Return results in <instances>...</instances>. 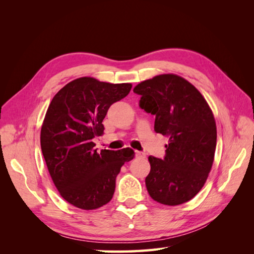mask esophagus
Wrapping results in <instances>:
<instances>
[{
    "mask_svg": "<svg viewBox=\"0 0 254 254\" xmlns=\"http://www.w3.org/2000/svg\"><path fill=\"white\" fill-rule=\"evenodd\" d=\"M135 156H136L137 158H145V157H146L144 152H142V151H137V150H135Z\"/></svg>",
    "mask_w": 254,
    "mask_h": 254,
    "instance_id": "obj_1",
    "label": "esophagus"
}]
</instances>
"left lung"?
<instances>
[{
    "label": "left lung",
    "instance_id": "obj_1",
    "mask_svg": "<svg viewBox=\"0 0 254 254\" xmlns=\"http://www.w3.org/2000/svg\"><path fill=\"white\" fill-rule=\"evenodd\" d=\"M140 107L155 115V131L170 137L163 159L148 157L145 184L150 197L166 205L182 204L202 189L216 149V123L204 97L175 74L158 75L134 87Z\"/></svg>",
    "mask_w": 254,
    "mask_h": 254
}]
</instances>
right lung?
<instances>
[{"mask_svg": "<svg viewBox=\"0 0 254 254\" xmlns=\"http://www.w3.org/2000/svg\"><path fill=\"white\" fill-rule=\"evenodd\" d=\"M131 87L80 77L59 90L49 106L41 150L59 194L76 207L94 210L108 203L121 167L134 157L129 147L97 152L93 142L104 132L110 106L127 96Z\"/></svg>", "mask_w": 254, "mask_h": 254, "instance_id": "add662e5", "label": "right lung"}]
</instances>
